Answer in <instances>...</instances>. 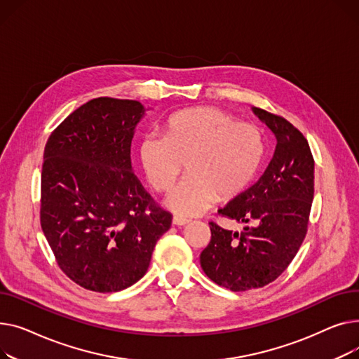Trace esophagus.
Instances as JSON below:
<instances>
[{"instance_id":"34e87169","label":"esophagus","mask_w":359,"mask_h":359,"mask_svg":"<svg viewBox=\"0 0 359 359\" xmlns=\"http://www.w3.org/2000/svg\"><path fill=\"white\" fill-rule=\"evenodd\" d=\"M191 220H189L188 217H182V216H174V219H172V223L175 224V226H184V224H187V223H189Z\"/></svg>"}]
</instances>
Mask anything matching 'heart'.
<instances>
[{"instance_id": "heart-1", "label": "heart", "mask_w": 359, "mask_h": 359, "mask_svg": "<svg viewBox=\"0 0 359 359\" xmlns=\"http://www.w3.org/2000/svg\"><path fill=\"white\" fill-rule=\"evenodd\" d=\"M265 155L259 128L216 107L178 111L168 118L165 136L149 133L139 146L147 182L168 191L187 163L188 177L165 204L182 217L204 213L220 197L239 196L257 177Z\"/></svg>"}]
</instances>
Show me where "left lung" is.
Instances as JSON below:
<instances>
[{"instance_id":"1","label":"left lung","mask_w":359,"mask_h":359,"mask_svg":"<svg viewBox=\"0 0 359 359\" xmlns=\"http://www.w3.org/2000/svg\"><path fill=\"white\" fill-rule=\"evenodd\" d=\"M252 111L276 135V152L261 178L219 213L255 226L239 233L210 222L212 239L200 255L205 276L231 291L261 288L287 269L306 238L314 194V161L302 132L281 116Z\"/></svg>"}]
</instances>
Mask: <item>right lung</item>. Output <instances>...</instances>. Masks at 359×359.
Instances as JSON below:
<instances>
[{
    "instance_id": "obj_1",
    "label": "right lung",
    "mask_w": 359,
    "mask_h": 359,
    "mask_svg": "<svg viewBox=\"0 0 359 359\" xmlns=\"http://www.w3.org/2000/svg\"><path fill=\"white\" fill-rule=\"evenodd\" d=\"M144 107L94 98L45 146L40 224L59 268L78 285L116 292L137 283L172 216L133 174L130 146Z\"/></svg>"
}]
</instances>
